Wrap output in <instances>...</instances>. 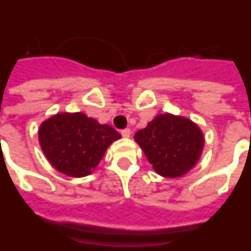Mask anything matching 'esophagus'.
<instances>
[{
  "label": "esophagus",
  "mask_w": 251,
  "mask_h": 251,
  "mask_svg": "<svg viewBox=\"0 0 251 251\" xmlns=\"http://www.w3.org/2000/svg\"><path fill=\"white\" fill-rule=\"evenodd\" d=\"M121 135L124 136V138H130V135H131V131H130V129H124V130H121Z\"/></svg>",
  "instance_id": "1"
}]
</instances>
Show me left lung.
<instances>
[{
  "label": "left lung",
  "mask_w": 251,
  "mask_h": 251,
  "mask_svg": "<svg viewBox=\"0 0 251 251\" xmlns=\"http://www.w3.org/2000/svg\"><path fill=\"white\" fill-rule=\"evenodd\" d=\"M154 171L180 177L197 165L204 147L201 130L191 120L171 113L158 115L134 136Z\"/></svg>",
  "instance_id": "8db88e82"
}]
</instances>
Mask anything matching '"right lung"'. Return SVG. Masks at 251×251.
<instances>
[{"mask_svg": "<svg viewBox=\"0 0 251 251\" xmlns=\"http://www.w3.org/2000/svg\"><path fill=\"white\" fill-rule=\"evenodd\" d=\"M38 136L50 165L71 177L92 174L107 148L121 138L113 127L81 112L52 116L42 122Z\"/></svg>", "mask_w": 251, "mask_h": 251, "instance_id": "1", "label": "right lung"}]
</instances>
